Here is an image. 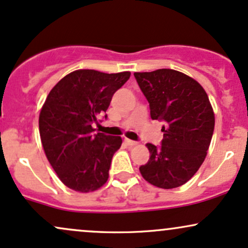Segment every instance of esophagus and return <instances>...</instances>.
Here are the masks:
<instances>
[{
  "label": "esophagus",
  "instance_id": "obj_1",
  "mask_svg": "<svg viewBox=\"0 0 248 248\" xmlns=\"http://www.w3.org/2000/svg\"><path fill=\"white\" fill-rule=\"evenodd\" d=\"M124 143L127 144V146H135L136 144V142L135 141H133V140H129V139H124Z\"/></svg>",
  "mask_w": 248,
  "mask_h": 248
}]
</instances>
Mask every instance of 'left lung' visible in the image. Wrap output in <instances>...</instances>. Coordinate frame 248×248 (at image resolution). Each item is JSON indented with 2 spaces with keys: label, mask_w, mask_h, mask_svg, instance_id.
Here are the masks:
<instances>
[{
  "label": "left lung",
  "mask_w": 248,
  "mask_h": 248,
  "mask_svg": "<svg viewBox=\"0 0 248 248\" xmlns=\"http://www.w3.org/2000/svg\"><path fill=\"white\" fill-rule=\"evenodd\" d=\"M149 102L153 120L164 122L161 146L147 143L150 157L140 167L153 186L173 189L186 184L205 160L215 114L204 88L191 77L170 69L135 72Z\"/></svg>",
  "instance_id": "obj_1"
}]
</instances>
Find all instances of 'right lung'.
<instances>
[{
	"label": "right lung",
	"mask_w": 248,
	"mask_h": 248,
	"mask_svg": "<svg viewBox=\"0 0 248 248\" xmlns=\"http://www.w3.org/2000/svg\"><path fill=\"white\" fill-rule=\"evenodd\" d=\"M129 77L130 72L77 70L50 91L39 114V134L51 167L70 189L95 191L107 182L122 139L94 134L92 124Z\"/></svg>",
	"instance_id": "obj_1"
}]
</instances>
